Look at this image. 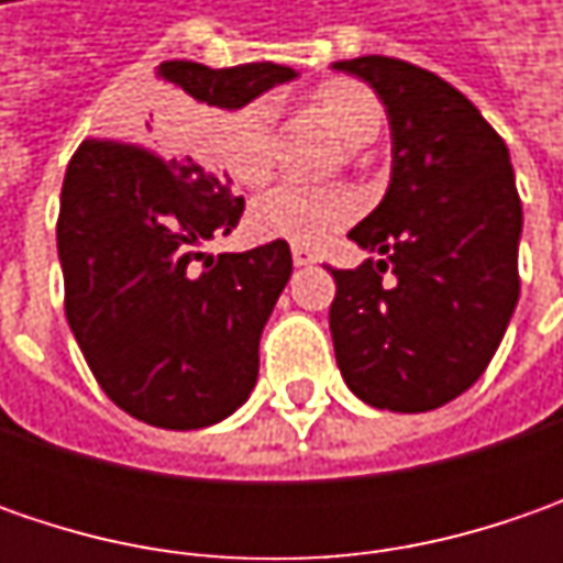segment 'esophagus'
<instances>
[{
  "mask_svg": "<svg viewBox=\"0 0 563 563\" xmlns=\"http://www.w3.org/2000/svg\"><path fill=\"white\" fill-rule=\"evenodd\" d=\"M291 260H294V266H313L319 256H316L310 247H303V244H294Z\"/></svg>",
  "mask_w": 563,
  "mask_h": 563,
  "instance_id": "esophagus-1",
  "label": "esophagus"
}]
</instances>
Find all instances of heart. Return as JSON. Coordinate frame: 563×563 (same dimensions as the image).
I'll return each instance as SVG.
<instances>
[{"mask_svg": "<svg viewBox=\"0 0 563 563\" xmlns=\"http://www.w3.org/2000/svg\"><path fill=\"white\" fill-rule=\"evenodd\" d=\"M316 109L335 128L351 150L373 141L382 128V102L357 80H335L316 90ZM206 150L241 185H263L278 156V128L272 99H250L212 121ZM360 200L341 185L307 187L297 181L263 190L250 206V222L263 238H285L294 244H319L357 219Z\"/></svg>", "mask_w": 563, "mask_h": 563, "instance_id": "b5f03b06", "label": "heart"}]
</instances>
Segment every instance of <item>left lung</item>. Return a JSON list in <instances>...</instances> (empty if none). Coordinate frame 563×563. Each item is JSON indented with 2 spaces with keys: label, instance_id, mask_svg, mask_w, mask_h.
I'll use <instances>...</instances> for the list:
<instances>
[{
  "label": "left lung",
  "instance_id": "obj_1",
  "mask_svg": "<svg viewBox=\"0 0 563 563\" xmlns=\"http://www.w3.org/2000/svg\"><path fill=\"white\" fill-rule=\"evenodd\" d=\"M332 68L366 80L391 124L388 190L347 234L382 260L332 269L338 369L369 407L435 410L486 373L520 297L523 209L510 153L479 109L426 68L388 55Z\"/></svg>",
  "mask_w": 563,
  "mask_h": 563
}]
</instances>
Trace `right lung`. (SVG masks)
<instances>
[{
    "label": "right lung",
    "mask_w": 563,
    "mask_h": 563,
    "mask_svg": "<svg viewBox=\"0 0 563 563\" xmlns=\"http://www.w3.org/2000/svg\"><path fill=\"white\" fill-rule=\"evenodd\" d=\"M156 75L194 102L238 109L297 71L163 62ZM131 137L143 143L84 141L65 172L55 228L65 316L99 388L124 413L159 429H203L256 385L260 335L291 278V247L272 241L203 256V241L238 228L244 197L231 194L228 175L175 150L168 112L134 121Z\"/></svg>",
    "instance_id": "right-lung-1"
}]
</instances>
